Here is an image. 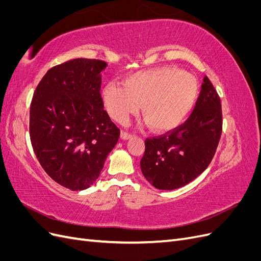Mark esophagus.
Listing matches in <instances>:
<instances>
[{
    "instance_id": "1",
    "label": "esophagus",
    "mask_w": 261,
    "mask_h": 261,
    "mask_svg": "<svg viewBox=\"0 0 261 261\" xmlns=\"http://www.w3.org/2000/svg\"><path fill=\"white\" fill-rule=\"evenodd\" d=\"M132 137V134L127 133V132H122L121 133V138L122 139H128Z\"/></svg>"
}]
</instances>
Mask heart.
I'll use <instances>...</instances> for the list:
<instances>
[{
  "mask_svg": "<svg viewBox=\"0 0 261 261\" xmlns=\"http://www.w3.org/2000/svg\"><path fill=\"white\" fill-rule=\"evenodd\" d=\"M197 78L174 66L143 70L128 76L124 87L108 85L103 100L113 120L125 124L143 107V117L153 130L175 127L191 111L198 96Z\"/></svg>",
  "mask_w": 261,
  "mask_h": 261,
  "instance_id": "1",
  "label": "heart"
}]
</instances>
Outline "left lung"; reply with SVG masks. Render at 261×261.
Instances as JSON below:
<instances>
[{
  "label": "left lung",
  "mask_w": 261,
  "mask_h": 261,
  "mask_svg": "<svg viewBox=\"0 0 261 261\" xmlns=\"http://www.w3.org/2000/svg\"><path fill=\"white\" fill-rule=\"evenodd\" d=\"M222 134V108L208 76L203 77L193 112L177 127L145 140L140 168L158 189L187 185L208 168Z\"/></svg>",
  "instance_id": "left-lung-1"
}]
</instances>
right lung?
Returning <instances> with one entry per match:
<instances>
[{
    "label": "right lung",
    "instance_id": "obj_1",
    "mask_svg": "<svg viewBox=\"0 0 261 261\" xmlns=\"http://www.w3.org/2000/svg\"><path fill=\"white\" fill-rule=\"evenodd\" d=\"M105 61L74 59L50 68L30 103L29 135L39 163L53 180L83 191L96 180L120 128L103 109Z\"/></svg>",
    "mask_w": 261,
    "mask_h": 261
}]
</instances>
